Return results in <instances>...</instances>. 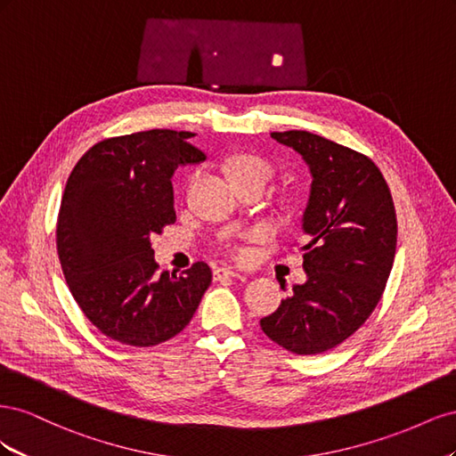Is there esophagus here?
Wrapping results in <instances>:
<instances>
[{
  "instance_id": "esophagus-1",
  "label": "esophagus",
  "mask_w": 456,
  "mask_h": 456,
  "mask_svg": "<svg viewBox=\"0 0 456 456\" xmlns=\"http://www.w3.org/2000/svg\"><path fill=\"white\" fill-rule=\"evenodd\" d=\"M230 278H241V275L236 272V270H232V268H216L215 270V280H218V281H223V280H230Z\"/></svg>"
}]
</instances>
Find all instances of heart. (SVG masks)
Returning <instances> with one entry per match:
<instances>
[{
  "label": "heart",
  "instance_id": "1",
  "mask_svg": "<svg viewBox=\"0 0 456 456\" xmlns=\"http://www.w3.org/2000/svg\"><path fill=\"white\" fill-rule=\"evenodd\" d=\"M228 176L232 178V183H241V181H262L266 184V181L272 175V165L260 156L255 154H240L233 156L228 165H226ZM243 255V253H240Z\"/></svg>",
  "mask_w": 456,
  "mask_h": 456
}]
</instances>
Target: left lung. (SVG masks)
Listing matches in <instances>:
<instances>
[{
  "label": "left lung",
  "mask_w": 456,
  "mask_h": 456,
  "mask_svg": "<svg viewBox=\"0 0 456 456\" xmlns=\"http://www.w3.org/2000/svg\"><path fill=\"white\" fill-rule=\"evenodd\" d=\"M272 139L298 151L312 173L302 216L308 280L260 327L287 352L315 355L352 337L379 305L395 255V209L380 169L360 151L308 131Z\"/></svg>",
  "instance_id": "left-lung-1"
}]
</instances>
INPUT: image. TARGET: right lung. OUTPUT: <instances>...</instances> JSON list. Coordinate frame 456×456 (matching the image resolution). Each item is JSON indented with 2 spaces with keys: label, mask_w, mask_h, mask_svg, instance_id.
Returning <instances> with one entry per match:
<instances>
[{
  "label": "right lung",
  "mask_w": 456,
  "mask_h": 456,
  "mask_svg": "<svg viewBox=\"0 0 456 456\" xmlns=\"http://www.w3.org/2000/svg\"><path fill=\"white\" fill-rule=\"evenodd\" d=\"M191 136L151 129L104 139L79 158L64 188L57 251L68 289L102 335L127 346L176 337L213 280L205 262L159 275L150 243L176 220V167L205 161Z\"/></svg>",
  "instance_id": "right-lung-1"
}]
</instances>
